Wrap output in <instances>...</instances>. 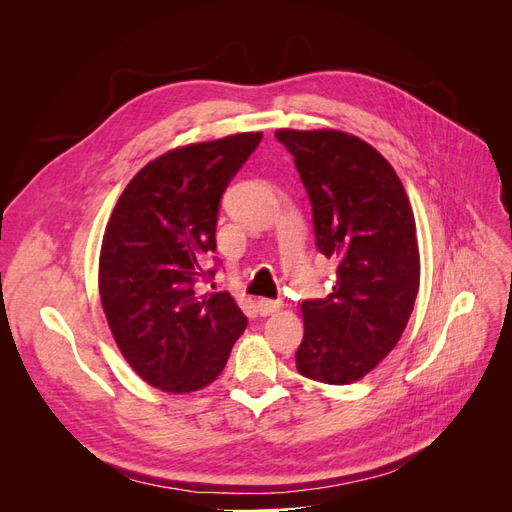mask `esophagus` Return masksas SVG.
<instances>
[{"label":"esophagus","instance_id":"obj_1","mask_svg":"<svg viewBox=\"0 0 512 512\" xmlns=\"http://www.w3.org/2000/svg\"><path fill=\"white\" fill-rule=\"evenodd\" d=\"M256 307H258V314H260V316H269V314L277 312V309H282V301L258 299V301H256Z\"/></svg>","mask_w":512,"mask_h":512}]
</instances>
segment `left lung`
<instances>
[{
  "label": "left lung",
  "instance_id": "1",
  "mask_svg": "<svg viewBox=\"0 0 512 512\" xmlns=\"http://www.w3.org/2000/svg\"><path fill=\"white\" fill-rule=\"evenodd\" d=\"M312 203L320 254L337 260L327 299L301 305L297 369L324 384H350L389 354L418 292L416 224L393 166L365 141L337 130H277Z\"/></svg>",
  "mask_w": 512,
  "mask_h": 512
}]
</instances>
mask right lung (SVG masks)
<instances>
[{
    "instance_id": "1",
    "label": "right lung",
    "mask_w": 512,
    "mask_h": 512,
    "mask_svg": "<svg viewBox=\"0 0 512 512\" xmlns=\"http://www.w3.org/2000/svg\"><path fill=\"white\" fill-rule=\"evenodd\" d=\"M260 138L245 132L164 153L138 170L108 220L100 252L108 327L136 374L166 393L211 384L247 327L228 292L203 297L196 284L215 275L203 260L218 247L220 200Z\"/></svg>"
}]
</instances>
